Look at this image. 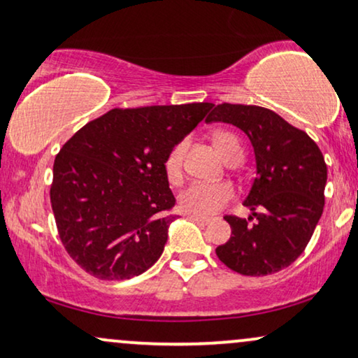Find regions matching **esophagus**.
<instances>
[{
    "label": "esophagus",
    "mask_w": 358,
    "mask_h": 358,
    "mask_svg": "<svg viewBox=\"0 0 358 358\" xmlns=\"http://www.w3.org/2000/svg\"><path fill=\"white\" fill-rule=\"evenodd\" d=\"M189 218H192L193 221H196V223H200V224H208V223H210V220H208V218H203V216L189 215Z\"/></svg>",
    "instance_id": "esophagus-1"
}]
</instances>
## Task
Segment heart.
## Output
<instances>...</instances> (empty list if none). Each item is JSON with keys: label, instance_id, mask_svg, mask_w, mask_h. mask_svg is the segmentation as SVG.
Instances as JSON below:
<instances>
[{"label": "heart", "instance_id": "1", "mask_svg": "<svg viewBox=\"0 0 358 358\" xmlns=\"http://www.w3.org/2000/svg\"><path fill=\"white\" fill-rule=\"evenodd\" d=\"M213 142L221 155H226L233 147H241L239 138L231 132H215ZM187 152V140H180L165 158V175L171 185L182 183L183 157ZM234 196V188L228 182H196L180 194V206L183 211L196 216H213L228 205Z\"/></svg>", "mask_w": 358, "mask_h": 358}]
</instances>
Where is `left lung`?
<instances>
[{
    "label": "left lung",
    "instance_id": "1",
    "mask_svg": "<svg viewBox=\"0 0 358 358\" xmlns=\"http://www.w3.org/2000/svg\"><path fill=\"white\" fill-rule=\"evenodd\" d=\"M211 122L241 129L256 157V178L244 200L251 216H224L231 238L216 248V256L243 275L278 273L304 252L322 216L327 182L322 152L304 130L264 107L224 102L206 117V124Z\"/></svg>",
    "mask_w": 358,
    "mask_h": 358
}]
</instances>
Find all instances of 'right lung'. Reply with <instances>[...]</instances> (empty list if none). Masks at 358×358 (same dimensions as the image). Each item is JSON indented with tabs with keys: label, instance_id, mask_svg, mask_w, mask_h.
<instances>
[{
	"label": "right lung",
	"instance_id": "add662e5",
	"mask_svg": "<svg viewBox=\"0 0 358 358\" xmlns=\"http://www.w3.org/2000/svg\"><path fill=\"white\" fill-rule=\"evenodd\" d=\"M211 107L112 108L62 145L51 205L67 255L85 273L122 280L155 264L175 220L165 158Z\"/></svg>",
	"mask_w": 358,
	"mask_h": 358
}]
</instances>
